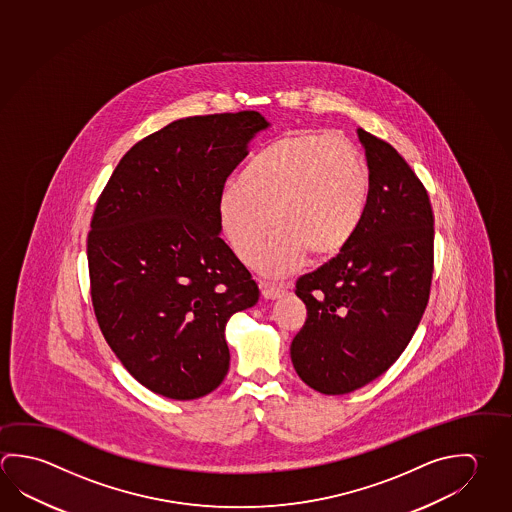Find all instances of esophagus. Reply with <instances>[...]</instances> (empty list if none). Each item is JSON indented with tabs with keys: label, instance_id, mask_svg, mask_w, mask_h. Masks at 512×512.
Segmentation results:
<instances>
[{
	"label": "esophagus",
	"instance_id": "34e87169",
	"mask_svg": "<svg viewBox=\"0 0 512 512\" xmlns=\"http://www.w3.org/2000/svg\"><path fill=\"white\" fill-rule=\"evenodd\" d=\"M260 289H262L264 298H268V300H277L280 296L286 295V287L275 286V284H268V282H262Z\"/></svg>",
	"mask_w": 512,
	"mask_h": 512
}]
</instances>
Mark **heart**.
Instances as JSON below:
<instances>
[{
    "mask_svg": "<svg viewBox=\"0 0 512 512\" xmlns=\"http://www.w3.org/2000/svg\"><path fill=\"white\" fill-rule=\"evenodd\" d=\"M367 199V165L349 140L295 133L273 140L244 165L219 198V217L248 264L264 252L271 220L277 239L260 268L282 275L304 253L313 260L338 255L356 234Z\"/></svg>",
    "mask_w": 512,
    "mask_h": 512,
    "instance_id": "b5f03b06",
    "label": "heart"
}]
</instances>
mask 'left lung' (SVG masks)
<instances>
[{
	"label": "left lung",
	"instance_id": "obj_1",
	"mask_svg": "<svg viewBox=\"0 0 512 512\" xmlns=\"http://www.w3.org/2000/svg\"><path fill=\"white\" fill-rule=\"evenodd\" d=\"M368 163L365 216L334 259L296 280L307 307L291 343L296 374L316 392L349 394L394 365L430 298L433 210L392 145L358 129Z\"/></svg>",
	"mask_w": 512,
	"mask_h": 512
}]
</instances>
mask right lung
Masks as SVG:
<instances>
[{"instance_id": "1", "label": "right lung", "mask_w": 512, "mask_h": 512, "mask_svg": "<svg viewBox=\"0 0 512 512\" xmlns=\"http://www.w3.org/2000/svg\"><path fill=\"white\" fill-rule=\"evenodd\" d=\"M269 124L257 111L181 118L133 145L102 190L88 234L91 304L127 372L190 401L223 383L225 327L259 300L219 237V198Z\"/></svg>"}]
</instances>
